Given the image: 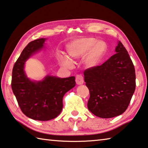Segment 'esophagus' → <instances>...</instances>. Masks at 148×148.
Wrapping results in <instances>:
<instances>
[{
    "mask_svg": "<svg viewBox=\"0 0 148 148\" xmlns=\"http://www.w3.org/2000/svg\"><path fill=\"white\" fill-rule=\"evenodd\" d=\"M76 82L78 85L84 84V78L82 75H77L76 77Z\"/></svg>",
    "mask_w": 148,
    "mask_h": 148,
    "instance_id": "esophagus-1",
    "label": "esophagus"
}]
</instances>
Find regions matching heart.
Wrapping results in <instances>:
<instances>
[{
    "mask_svg": "<svg viewBox=\"0 0 148 148\" xmlns=\"http://www.w3.org/2000/svg\"><path fill=\"white\" fill-rule=\"evenodd\" d=\"M69 55L74 58H80L88 55L84 62L88 67L93 68L97 66L101 61L107 53V46L104 41H98L93 37L77 39L70 44L68 48ZM63 62L70 66L72 62L69 57L63 58Z\"/></svg>",
    "mask_w": 148,
    "mask_h": 148,
    "instance_id": "obj_1",
    "label": "heart"
}]
</instances>
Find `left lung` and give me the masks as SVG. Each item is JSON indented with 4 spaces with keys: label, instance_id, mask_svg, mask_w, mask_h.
Masks as SVG:
<instances>
[{
    "label": "left lung",
    "instance_id": "obj_1",
    "mask_svg": "<svg viewBox=\"0 0 148 148\" xmlns=\"http://www.w3.org/2000/svg\"><path fill=\"white\" fill-rule=\"evenodd\" d=\"M116 53L100 66L84 72L90 91L88 108L103 119L120 115L127 109L136 88L133 62L125 47L119 41Z\"/></svg>",
    "mask_w": 148,
    "mask_h": 148
}]
</instances>
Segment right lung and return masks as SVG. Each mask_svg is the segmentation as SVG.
I'll return each instance as SVG.
<instances>
[{
	"label": "right lung",
	"mask_w": 148,
	"mask_h": 148,
	"mask_svg": "<svg viewBox=\"0 0 148 148\" xmlns=\"http://www.w3.org/2000/svg\"><path fill=\"white\" fill-rule=\"evenodd\" d=\"M45 39L32 41L22 51L14 65L12 89L21 111L34 120L47 121L57 117L62 110V98L76 85L75 77L60 78L47 76L34 82L27 78L24 64L33 54L43 48Z\"/></svg>",
	"instance_id": "right-lung-1"
}]
</instances>
